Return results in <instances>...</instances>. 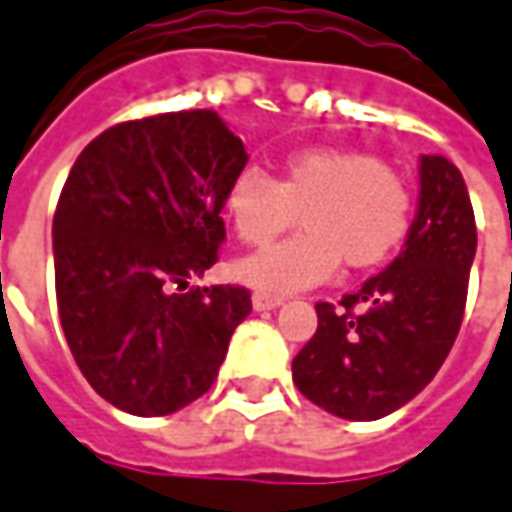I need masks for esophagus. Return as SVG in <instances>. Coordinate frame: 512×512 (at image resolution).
Returning <instances> with one entry per match:
<instances>
[{
    "instance_id": "esophagus-1",
    "label": "esophagus",
    "mask_w": 512,
    "mask_h": 512,
    "mask_svg": "<svg viewBox=\"0 0 512 512\" xmlns=\"http://www.w3.org/2000/svg\"><path fill=\"white\" fill-rule=\"evenodd\" d=\"M284 304V298L281 296H273V293H264V290H256L253 293V310H276V307H281Z\"/></svg>"
}]
</instances>
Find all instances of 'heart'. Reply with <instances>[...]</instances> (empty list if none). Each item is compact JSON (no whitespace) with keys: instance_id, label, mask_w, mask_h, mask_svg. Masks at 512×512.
Wrapping results in <instances>:
<instances>
[{"instance_id":"1","label":"heart","mask_w":512,"mask_h":512,"mask_svg":"<svg viewBox=\"0 0 512 512\" xmlns=\"http://www.w3.org/2000/svg\"><path fill=\"white\" fill-rule=\"evenodd\" d=\"M301 219L304 231L236 264V276L259 290L296 293L327 281L338 262L372 270L389 262L411 225L403 177L377 157L349 149H301L273 180L242 168L225 191V214L236 236L262 248Z\"/></svg>"}]
</instances>
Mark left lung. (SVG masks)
Segmentation results:
<instances>
[{
    "label": "left lung",
    "instance_id": "obj_1",
    "mask_svg": "<svg viewBox=\"0 0 512 512\" xmlns=\"http://www.w3.org/2000/svg\"><path fill=\"white\" fill-rule=\"evenodd\" d=\"M473 253L468 185L451 160L425 154L406 248L358 293L315 304L318 329L293 358L298 392L344 420H380L406 406L459 335Z\"/></svg>",
    "mask_w": 512,
    "mask_h": 512
}]
</instances>
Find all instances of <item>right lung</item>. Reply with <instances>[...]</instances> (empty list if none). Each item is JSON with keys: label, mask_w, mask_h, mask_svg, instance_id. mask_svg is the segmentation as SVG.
Masks as SVG:
<instances>
[{"label": "right lung", "mask_w": 512, "mask_h": 512, "mask_svg": "<svg viewBox=\"0 0 512 512\" xmlns=\"http://www.w3.org/2000/svg\"><path fill=\"white\" fill-rule=\"evenodd\" d=\"M242 140L214 109L109 126L78 154L53 216L64 338L89 386L120 411L163 417L214 386L239 284L188 287L219 259Z\"/></svg>", "instance_id": "right-lung-1"}]
</instances>
